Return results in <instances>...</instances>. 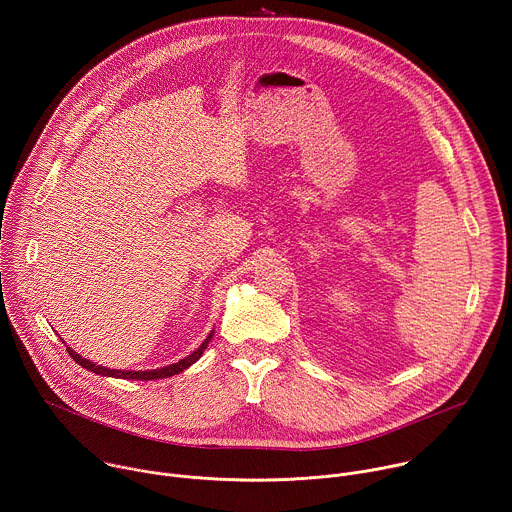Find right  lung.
<instances>
[{"label":"right lung","mask_w":512,"mask_h":512,"mask_svg":"<svg viewBox=\"0 0 512 512\" xmlns=\"http://www.w3.org/2000/svg\"><path fill=\"white\" fill-rule=\"evenodd\" d=\"M212 334H214V332H210V334L206 336V340L200 344V348H196V350H194L192 354H188L186 358L178 360L176 364H168V367H164V369H154V371H117V369H105V367H99V364H93V362H89L87 358L79 356L72 348H66V350H68V354H70L72 358H75V362H79L83 369H87V371H91V373H97V375H103V377H115V379L154 381V379H168V377H174V375L186 371V369L190 367V364H194V362L202 356V352H204V348L208 346Z\"/></svg>","instance_id":"obj_1"}]
</instances>
